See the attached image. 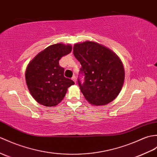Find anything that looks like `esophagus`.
I'll use <instances>...</instances> for the list:
<instances>
[{"mask_svg":"<svg viewBox=\"0 0 157 157\" xmlns=\"http://www.w3.org/2000/svg\"><path fill=\"white\" fill-rule=\"evenodd\" d=\"M71 79H72L73 81H74L75 83H76V78H75V75H74V76H73Z\"/></svg>","mask_w":157,"mask_h":157,"instance_id":"1","label":"esophagus"}]
</instances>
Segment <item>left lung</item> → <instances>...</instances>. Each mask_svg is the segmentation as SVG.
Returning a JSON list of instances; mask_svg holds the SVG:
<instances>
[{
    "mask_svg": "<svg viewBox=\"0 0 157 157\" xmlns=\"http://www.w3.org/2000/svg\"><path fill=\"white\" fill-rule=\"evenodd\" d=\"M74 55L82 65L84 83L78 79L80 90L86 100L94 105H105L118 96L125 78L120 57L112 50L95 41L75 43Z\"/></svg>",
    "mask_w": 157,
    "mask_h": 157,
    "instance_id": "8db88e82",
    "label": "left lung"
}]
</instances>
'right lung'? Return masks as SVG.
Returning <instances> with one entry per match:
<instances>
[{"instance_id":"obj_1","label":"right lung","mask_w":157,"mask_h":157,"mask_svg":"<svg viewBox=\"0 0 157 157\" xmlns=\"http://www.w3.org/2000/svg\"><path fill=\"white\" fill-rule=\"evenodd\" d=\"M71 50L70 44L56 43L41 51L29 63L25 80L29 92L39 104L56 106L64 98L68 87L75 84L64 77V69L59 64L61 58Z\"/></svg>"}]
</instances>
